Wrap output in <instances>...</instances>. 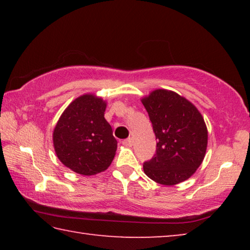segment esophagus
<instances>
[{"instance_id":"1","label":"esophagus","mask_w":250,"mask_h":250,"mask_svg":"<svg viewBox=\"0 0 250 250\" xmlns=\"http://www.w3.org/2000/svg\"><path fill=\"white\" fill-rule=\"evenodd\" d=\"M132 139L131 138H128V139H125V140H124L122 141V145H124L125 146H132Z\"/></svg>"}]
</instances>
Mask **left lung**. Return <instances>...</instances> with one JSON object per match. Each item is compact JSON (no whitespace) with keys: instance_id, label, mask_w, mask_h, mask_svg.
<instances>
[{"instance_id":"obj_1","label":"left lung","mask_w":250,"mask_h":250,"mask_svg":"<svg viewBox=\"0 0 250 250\" xmlns=\"http://www.w3.org/2000/svg\"><path fill=\"white\" fill-rule=\"evenodd\" d=\"M141 101L158 140L156 153L143 164L145 173L167 186L189 179L205 158L208 133L204 118L191 101L172 90L155 89Z\"/></svg>"}]
</instances>
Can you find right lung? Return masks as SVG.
Returning <instances> with one entry per match:
<instances>
[{
  "instance_id": "obj_1",
  "label": "right lung",
  "mask_w": 250,
  "mask_h": 250,
  "mask_svg": "<svg viewBox=\"0 0 250 250\" xmlns=\"http://www.w3.org/2000/svg\"><path fill=\"white\" fill-rule=\"evenodd\" d=\"M107 103L84 94L71 101L53 131L57 158L78 174L90 176L107 170L117 151L112 128L104 119Z\"/></svg>"
}]
</instances>
